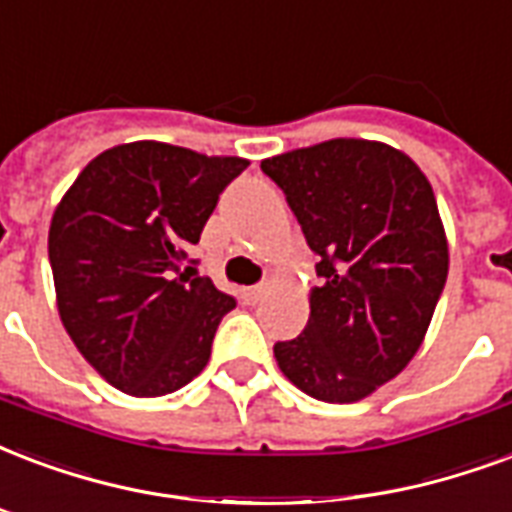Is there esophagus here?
I'll list each match as a JSON object with an SVG mask.
<instances>
[{
  "instance_id": "esophagus-1",
  "label": "esophagus",
  "mask_w": 512,
  "mask_h": 512,
  "mask_svg": "<svg viewBox=\"0 0 512 512\" xmlns=\"http://www.w3.org/2000/svg\"><path fill=\"white\" fill-rule=\"evenodd\" d=\"M265 295H268V284H257V287H247V290H244V300H247V303H252V306H255V303H260Z\"/></svg>"
}]
</instances>
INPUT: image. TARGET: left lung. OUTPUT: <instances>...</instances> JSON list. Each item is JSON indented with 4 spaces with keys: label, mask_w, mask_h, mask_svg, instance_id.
<instances>
[{
    "label": "left lung",
    "mask_w": 512,
    "mask_h": 512,
    "mask_svg": "<svg viewBox=\"0 0 512 512\" xmlns=\"http://www.w3.org/2000/svg\"><path fill=\"white\" fill-rule=\"evenodd\" d=\"M282 187L322 287L303 335L273 346L300 392L357 403L419 351L448 276V241L432 185L384 142L330 139L260 163Z\"/></svg>",
    "instance_id": "obj_1"
}]
</instances>
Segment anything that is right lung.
<instances>
[{
    "label": "right lung",
    "mask_w": 512,
    "mask_h": 512,
    "mask_svg": "<svg viewBox=\"0 0 512 512\" xmlns=\"http://www.w3.org/2000/svg\"><path fill=\"white\" fill-rule=\"evenodd\" d=\"M249 161L166 142L96 155L53 212L48 255L66 333L134 397L190 384L236 300L198 276L190 249Z\"/></svg>",
    "instance_id": "right-lung-1"
}]
</instances>
